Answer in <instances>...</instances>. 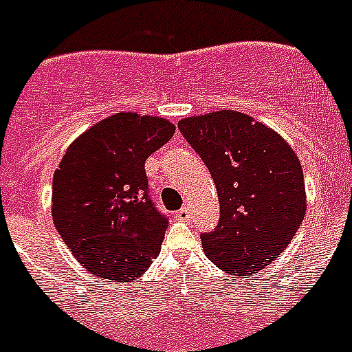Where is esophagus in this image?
I'll list each match as a JSON object with an SVG mask.
<instances>
[{
	"label": "esophagus",
	"instance_id": "esophagus-1",
	"mask_svg": "<svg viewBox=\"0 0 352 352\" xmlns=\"http://www.w3.org/2000/svg\"><path fill=\"white\" fill-rule=\"evenodd\" d=\"M176 217H178V220L188 219V217H190V210H188V206H183L182 210L176 211Z\"/></svg>",
	"mask_w": 352,
	"mask_h": 352
}]
</instances>
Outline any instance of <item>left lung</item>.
<instances>
[{
	"instance_id": "1",
	"label": "left lung",
	"mask_w": 352,
	"mask_h": 352,
	"mask_svg": "<svg viewBox=\"0 0 352 352\" xmlns=\"http://www.w3.org/2000/svg\"><path fill=\"white\" fill-rule=\"evenodd\" d=\"M178 129L219 194V226L201 234L204 254L236 276L261 272L303 222L307 197L296 153L278 133L238 111L185 118Z\"/></svg>"
}]
</instances>
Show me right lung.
<instances>
[{
    "mask_svg": "<svg viewBox=\"0 0 352 352\" xmlns=\"http://www.w3.org/2000/svg\"><path fill=\"white\" fill-rule=\"evenodd\" d=\"M174 130L164 118L116 113L65 151L52 179V220L98 278L130 282L158 256L169 220L149 199L144 162Z\"/></svg>",
    "mask_w": 352,
    "mask_h": 352,
    "instance_id": "add662e5",
    "label": "right lung"
}]
</instances>
